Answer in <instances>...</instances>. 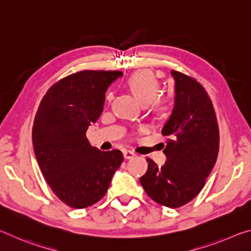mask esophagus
<instances>
[{"label":"esophagus","mask_w":251,"mask_h":251,"mask_svg":"<svg viewBox=\"0 0 251 251\" xmlns=\"http://www.w3.org/2000/svg\"><path fill=\"white\" fill-rule=\"evenodd\" d=\"M123 155H124V158L125 159H130V158H133V157L135 156L134 152L130 151H123Z\"/></svg>","instance_id":"esophagus-1"}]
</instances>
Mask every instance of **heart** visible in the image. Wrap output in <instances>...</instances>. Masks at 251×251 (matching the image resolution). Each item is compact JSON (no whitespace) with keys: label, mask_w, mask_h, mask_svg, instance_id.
<instances>
[{"label":"heart","mask_w":251,"mask_h":251,"mask_svg":"<svg viewBox=\"0 0 251 251\" xmlns=\"http://www.w3.org/2000/svg\"><path fill=\"white\" fill-rule=\"evenodd\" d=\"M128 85L136 97L144 104L152 101V108L158 113H165L171 108L172 101L169 97H158L159 82L151 72L142 70L134 73L128 79ZM106 100H112V93H107Z\"/></svg>","instance_id":"1"}]
</instances>
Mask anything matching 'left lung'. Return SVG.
Instances as JSON below:
<instances>
[{
	"mask_svg": "<svg viewBox=\"0 0 251 251\" xmlns=\"http://www.w3.org/2000/svg\"><path fill=\"white\" fill-rule=\"evenodd\" d=\"M175 104L161 134L169 139L164 150L167 160L158 167L147 158L141 177L146 194L159 205L178 208L197 196L217 160L219 129L211 100L196 79L172 71Z\"/></svg>",
	"mask_w": 251,
	"mask_h": 251,
	"instance_id": "8db88e82",
	"label": "left lung"
}]
</instances>
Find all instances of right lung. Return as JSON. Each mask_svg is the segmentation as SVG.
Returning <instances> with one entry per match:
<instances>
[{
    "label": "right lung",
    "instance_id": "obj_1",
    "mask_svg": "<svg viewBox=\"0 0 251 251\" xmlns=\"http://www.w3.org/2000/svg\"><path fill=\"white\" fill-rule=\"evenodd\" d=\"M120 71H80L46 92L32 138L42 174L59 201L75 209L96 203L123 161L121 151H101L86 138L104 108L105 93Z\"/></svg>",
    "mask_w": 251,
    "mask_h": 251
}]
</instances>
